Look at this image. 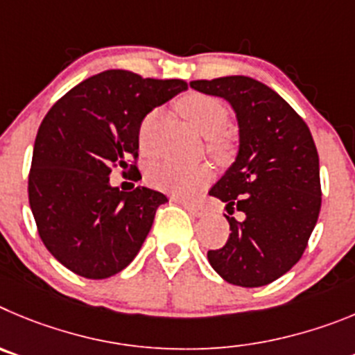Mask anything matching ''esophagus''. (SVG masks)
Masks as SVG:
<instances>
[{"label": "esophagus", "instance_id": "obj_1", "mask_svg": "<svg viewBox=\"0 0 355 355\" xmlns=\"http://www.w3.org/2000/svg\"><path fill=\"white\" fill-rule=\"evenodd\" d=\"M178 203H180L182 207H184L187 212L191 214V216L194 217H201L203 214H205V210H203V207L196 205V203H191V201H185V200H178Z\"/></svg>", "mask_w": 355, "mask_h": 355}]
</instances>
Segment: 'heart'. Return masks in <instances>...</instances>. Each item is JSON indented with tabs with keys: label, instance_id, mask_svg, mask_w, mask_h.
Wrapping results in <instances>:
<instances>
[{
	"label": "heart",
	"instance_id": "1",
	"mask_svg": "<svg viewBox=\"0 0 355 355\" xmlns=\"http://www.w3.org/2000/svg\"><path fill=\"white\" fill-rule=\"evenodd\" d=\"M177 110L191 123L194 130L210 139L209 148L212 152H223L226 141L223 139V130L228 127V107L217 97L205 94H187L177 101ZM161 111H150L139 123L138 141L143 152L150 150L152 130L157 123ZM212 178V171L207 164L184 166L171 161H157L150 164L146 171V180L155 189L173 194H191Z\"/></svg>",
	"mask_w": 355,
	"mask_h": 355
}]
</instances>
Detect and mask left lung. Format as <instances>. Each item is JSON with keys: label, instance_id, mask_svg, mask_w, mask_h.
<instances>
[{"label": "left lung", "instance_id": "1", "mask_svg": "<svg viewBox=\"0 0 355 355\" xmlns=\"http://www.w3.org/2000/svg\"><path fill=\"white\" fill-rule=\"evenodd\" d=\"M201 94L221 97L235 111L239 152L210 196L237 209L226 216L228 241L207 253L225 281L254 288L269 285L301 260L322 205L318 152L308 125L288 102L248 76L191 81Z\"/></svg>", "mask_w": 355, "mask_h": 355}]
</instances>
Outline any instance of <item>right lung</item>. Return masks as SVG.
I'll return each instance as SVG.
<instances>
[{
    "label": "right lung",
    "instance_id": "obj_1",
    "mask_svg": "<svg viewBox=\"0 0 355 355\" xmlns=\"http://www.w3.org/2000/svg\"><path fill=\"white\" fill-rule=\"evenodd\" d=\"M184 90L182 79L106 70L67 92L38 127L31 212L49 253L78 276L106 279L139 253L168 198L148 187H113L111 168L125 171L129 159H138L141 120Z\"/></svg>",
    "mask_w": 355,
    "mask_h": 355
}]
</instances>
